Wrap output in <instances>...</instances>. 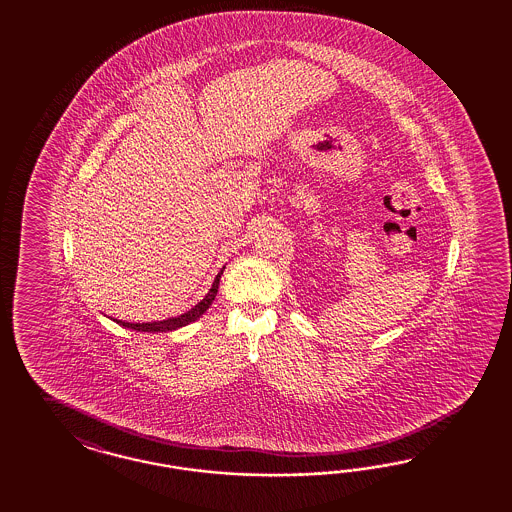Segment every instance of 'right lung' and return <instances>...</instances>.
Listing matches in <instances>:
<instances>
[{"label": "right lung", "mask_w": 512, "mask_h": 512, "mask_svg": "<svg viewBox=\"0 0 512 512\" xmlns=\"http://www.w3.org/2000/svg\"><path fill=\"white\" fill-rule=\"evenodd\" d=\"M223 270H225V266L221 268V272L214 279L210 291L206 293L201 302L197 306H193L191 310H187L186 313H182V315H176V317H171V319H163V321H152V323H127V321H120V319H112V321L120 326H124V328H129V330L152 332V334H155V332H172V330H178L182 326L189 325V323H193V321H197L199 317H202V313L212 306V302H214V298L217 295V289H219V279H221Z\"/></svg>", "instance_id": "right-lung-1"}]
</instances>
